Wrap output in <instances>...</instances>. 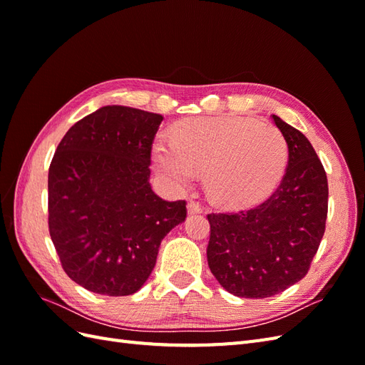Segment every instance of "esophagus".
<instances>
[{
    "label": "esophagus",
    "mask_w": 365,
    "mask_h": 365,
    "mask_svg": "<svg viewBox=\"0 0 365 365\" xmlns=\"http://www.w3.org/2000/svg\"><path fill=\"white\" fill-rule=\"evenodd\" d=\"M187 208H189V213L190 215H195V213H201L202 212V205L197 202V201H189V204H187Z\"/></svg>",
    "instance_id": "1"
}]
</instances>
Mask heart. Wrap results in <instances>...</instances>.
<instances>
[{"instance_id":"heart-1","label":"heart","mask_w":365,"mask_h":365,"mask_svg":"<svg viewBox=\"0 0 365 365\" xmlns=\"http://www.w3.org/2000/svg\"><path fill=\"white\" fill-rule=\"evenodd\" d=\"M158 172L175 187L205 172L210 197L222 205L259 200L277 184L288 161L279 128L244 117L192 118L173 129V143L153 149Z\"/></svg>"}]
</instances>
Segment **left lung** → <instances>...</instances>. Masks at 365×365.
<instances>
[{
  "mask_svg": "<svg viewBox=\"0 0 365 365\" xmlns=\"http://www.w3.org/2000/svg\"><path fill=\"white\" fill-rule=\"evenodd\" d=\"M288 143L280 184L260 204L207 215L210 271L228 292L267 298L307 274L326 230L329 187L315 149L300 130L272 115Z\"/></svg>",
  "mask_w": 365,
  "mask_h": 365,
  "instance_id": "left-lung-1",
  "label": "left lung"
}]
</instances>
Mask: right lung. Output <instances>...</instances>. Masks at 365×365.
I'll list each match as a JSON object with an SVG mask.
<instances>
[{"mask_svg": "<svg viewBox=\"0 0 365 365\" xmlns=\"http://www.w3.org/2000/svg\"><path fill=\"white\" fill-rule=\"evenodd\" d=\"M163 115L103 106L73 125L48 169V231L68 277L102 295L137 292L187 202L150 189V153Z\"/></svg>", "mask_w": 365, "mask_h": 365, "instance_id": "obj_1", "label": "right lung"}]
</instances>
